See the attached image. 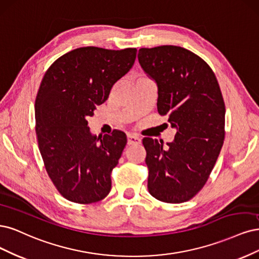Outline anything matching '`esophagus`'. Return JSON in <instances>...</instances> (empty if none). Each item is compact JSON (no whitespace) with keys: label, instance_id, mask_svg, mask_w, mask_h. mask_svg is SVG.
I'll use <instances>...</instances> for the list:
<instances>
[{"label":"esophagus","instance_id":"obj_1","mask_svg":"<svg viewBox=\"0 0 259 259\" xmlns=\"http://www.w3.org/2000/svg\"><path fill=\"white\" fill-rule=\"evenodd\" d=\"M141 143V139L135 135H128V145H136Z\"/></svg>","mask_w":259,"mask_h":259}]
</instances>
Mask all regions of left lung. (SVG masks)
I'll list each match as a JSON object with an SVG mask.
<instances>
[{"instance_id":"8db88e82","label":"left lung","mask_w":259,"mask_h":259,"mask_svg":"<svg viewBox=\"0 0 259 259\" xmlns=\"http://www.w3.org/2000/svg\"><path fill=\"white\" fill-rule=\"evenodd\" d=\"M141 68L158 88L157 108L177 130L166 143L144 138L149 194L162 202L188 201L206 183L225 138V103L207 63L187 49L141 48Z\"/></svg>"}]
</instances>
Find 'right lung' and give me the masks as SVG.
I'll use <instances>...</instances> for the list:
<instances>
[{
	"label": "right lung",
	"instance_id": "1",
	"mask_svg": "<svg viewBox=\"0 0 259 259\" xmlns=\"http://www.w3.org/2000/svg\"><path fill=\"white\" fill-rule=\"evenodd\" d=\"M136 58V48L80 47L58 58L41 79L35 100L39 152L54 185L72 202H98L111 191L127 136L114 130L97 137L88 118Z\"/></svg>",
	"mask_w": 259,
	"mask_h": 259
}]
</instances>
